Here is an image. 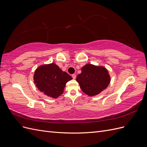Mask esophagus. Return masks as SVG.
<instances>
[{
	"instance_id": "esophagus-1",
	"label": "esophagus",
	"mask_w": 147,
	"mask_h": 147,
	"mask_svg": "<svg viewBox=\"0 0 147 147\" xmlns=\"http://www.w3.org/2000/svg\"><path fill=\"white\" fill-rule=\"evenodd\" d=\"M72 78L74 79H75V78H76V75H75V74H72Z\"/></svg>"
}]
</instances>
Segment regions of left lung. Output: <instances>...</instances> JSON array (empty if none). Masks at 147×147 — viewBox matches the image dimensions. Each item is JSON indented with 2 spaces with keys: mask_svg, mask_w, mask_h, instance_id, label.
Wrapping results in <instances>:
<instances>
[{
  "mask_svg": "<svg viewBox=\"0 0 147 147\" xmlns=\"http://www.w3.org/2000/svg\"><path fill=\"white\" fill-rule=\"evenodd\" d=\"M82 73L77 75L76 80L83 92L90 96L99 94L110 83L108 70L104 67L88 64L82 68Z\"/></svg>",
  "mask_w": 147,
  "mask_h": 147,
  "instance_id": "obj_1",
  "label": "left lung"
}]
</instances>
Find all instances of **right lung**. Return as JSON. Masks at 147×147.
I'll return each instance as SVG.
<instances>
[{
	"instance_id": "right-lung-1",
	"label": "right lung",
	"mask_w": 147,
	"mask_h": 147,
	"mask_svg": "<svg viewBox=\"0 0 147 147\" xmlns=\"http://www.w3.org/2000/svg\"><path fill=\"white\" fill-rule=\"evenodd\" d=\"M72 79L55 63L40 65L34 75V83L38 90L52 98L63 94L66 83Z\"/></svg>"
}]
</instances>
